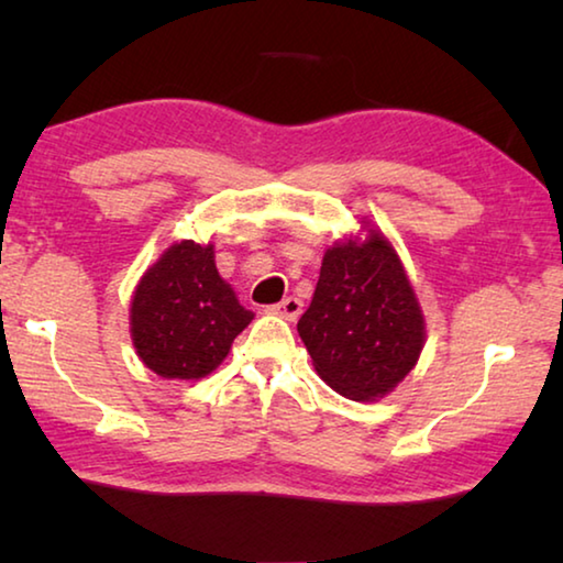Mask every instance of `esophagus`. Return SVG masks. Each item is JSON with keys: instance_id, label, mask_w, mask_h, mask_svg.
I'll return each instance as SVG.
<instances>
[{"instance_id": "1", "label": "esophagus", "mask_w": 563, "mask_h": 563, "mask_svg": "<svg viewBox=\"0 0 563 563\" xmlns=\"http://www.w3.org/2000/svg\"><path fill=\"white\" fill-rule=\"evenodd\" d=\"M273 312H275V316L285 318V320H298L300 312H302V302L290 295V298H285L283 302L273 305Z\"/></svg>"}]
</instances>
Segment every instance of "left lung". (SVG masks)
Returning a JSON list of instances; mask_svg holds the SVG:
<instances>
[{"label": "left lung", "mask_w": 563, "mask_h": 563, "mask_svg": "<svg viewBox=\"0 0 563 563\" xmlns=\"http://www.w3.org/2000/svg\"><path fill=\"white\" fill-rule=\"evenodd\" d=\"M360 228L322 255L298 332L322 383L355 402H375L412 373L427 330L395 245L369 221Z\"/></svg>", "instance_id": "obj_1"}]
</instances>
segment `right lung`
I'll use <instances>...</instances> for the list:
<instances>
[{
    "label": "right lung",
    "mask_w": 563,
    "mask_h": 563,
    "mask_svg": "<svg viewBox=\"0 0 563 563\" xmlns=\"http://www.w3.org/2000/svg\"><path fill=\"white\" fill-rule=\"evenodd\" d=\"M245 310L216 268L213 243L178 241L141 275L129 325L141 362L164 379H201L231 352L251 325Z\"/></svg>",
    "instance_id": "right-lung-1"
}]
</instances>
